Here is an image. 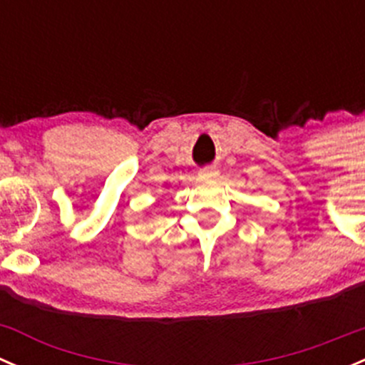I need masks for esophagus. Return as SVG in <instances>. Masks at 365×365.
<instances>
[{"label": "esophagus", "mask_w": 365, "mask_h": 365, "mask_svg": "<svg viewBox=\"0 0 365 365\" xmlns=\"http://www.w3.org/2000/svg\"><path fill=\"white\" fill-rule=\"evenodd\" d=\"M198 175H200V179H204V181H212V179L218 178L220 172H218V168H215V167H205L198 172Z\"/></svg>", "instance_id": "esophagus-1"}]
</instances>
